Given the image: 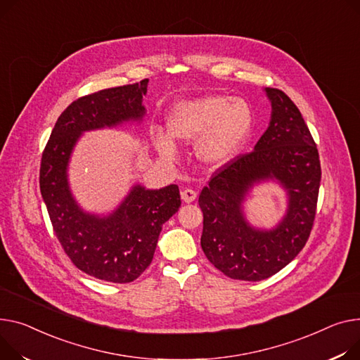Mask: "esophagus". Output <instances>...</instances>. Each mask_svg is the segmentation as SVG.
<instances>
[{"label": "esophagus", "mask_w": 360, "mask_h": 360, "mask_svg": "<svg viewBox=\"0 0 360 360\" xmlns=\"http://www.w3.org/2000/svg\"><path fill=\"white\" fill-rule=\"evenodd\" d=\"M181 197H182V201H185V202H193L197 198V193L194 189L186 188L181 193Z\"/></svg>", "instance_id": "34e87169"}]
</instances>
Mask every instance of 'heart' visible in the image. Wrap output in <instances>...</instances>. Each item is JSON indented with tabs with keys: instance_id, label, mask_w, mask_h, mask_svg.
I'll use <instances>...</instances> for the list:
<instances>
[{
	"instance_id": "b5f03b06",
	"label": "heart",
	"mask_w": 360,
	"mask_h": 360,
	"mask_svg": "<svg viewBox=\"0 0 360 360\" xmlns=\"http://www.w3.org/2000/svg\"><path fill=\"white\" fill-rule=\"evenodd\" d=\"M167 130L181 141H197V155L208 165H221L243 148L252 131V110L243 100L227 95L182 101L167 115ZM163 130H156L153 140L166 156L176 155L175 143Z\"/></svg>"
}]
</instances>
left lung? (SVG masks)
Masks as SVG:
<instances>
[{
	"mask_svg": "<svg viewBox=\"0 0 360 360\" xmlns=\"http://www.w3.org/2000/svg\"><path fill=\"white\" fill-rule=\"evenodd\" d=\"M266 94L272 103L268 130L253 152L219 167L198 198L207 259L226 276L252 282L275 275L302 250L313 230L321 181L317 145L298 107L278 88H266ZM263 179H278L290 198L284 220L271 232L252 229L241 211L248 188Z\"/></svg>",
	"mask_w": 360,
	"mask_h": 360,
	"instance_id": "obj_1",
	"label": "left lung"
}]
</instances>
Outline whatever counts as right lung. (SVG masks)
I'll return each mask as SVG.
<instances>
[{
	"instance_id": "right-lung-1",
	"label": "right lung",
	"mask_w": 360,
	"mask_h": 360,
	"mask_svg": "<svg viewBox=\"0 0 360 360\" xmlns=\"http://www.w3.org/2000/svg\"><path fill=\"white\" fill-rule=\"evenodd\" d=\"M149 79L78 98L58 118L40 163V193L58 240L74 265L97 279L127 283L152 263L162 226L181 207L178 185H136L108 217L84 212L72 198L66 167L82 131L141 120Z\"/></svg>"
}]
</instances>
